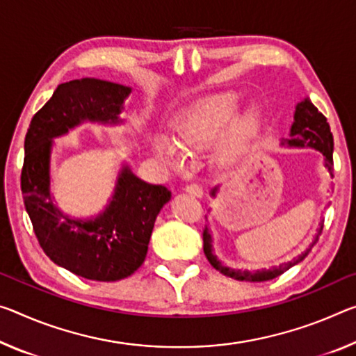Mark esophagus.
I'll list each match as a JSON object with an SVG mask.
<instances>
[{
  "label": "esophagus",
  "mask_w": 356,
  "mask_h": 356,
  "mask_svg": "<svg viewBox=\"0 0 356 356\" xmlns=\"http://www.w3.org/2000/svg\"><path fill=\"white\" fill-rule=\"evenodd\" d=\"M185 191H187V193H190V195H193V196H202V188H201V185L200 184H196V182H188L187 185H185Z\"/></svg>",
  "instance_id": "esophagus-1"
}]
</instances>
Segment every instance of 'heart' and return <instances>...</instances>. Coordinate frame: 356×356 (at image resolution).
<instances>
[{
  "label": "heart",
  "mask_w": 356,
  "mask_h": 356,
  "mask_svg": "<svg viewBox=\"0 0 356 356\" xmlns=\"http://www.w3.org/2000/svg\"><path fill=\"white\" fill-rule=\"evenodd\" d=\"M236 114H238V101H236V98L227 97V95L209 98L191 107L188 112H185L182 117H179L174 122V140L184 150L206 147L229 127ZM253 122H255V117L249 115L245 120H242L231 129L227 143L222 147V154L225 156H229L238 150L241 140L244 139L245 133L252 128ZM154 147L158 152V155L166 158L168 161L179 160L177 147L166 138H155Z\"/></svg>",
  "instance_id": "b5f03b06"
}]
</instances>
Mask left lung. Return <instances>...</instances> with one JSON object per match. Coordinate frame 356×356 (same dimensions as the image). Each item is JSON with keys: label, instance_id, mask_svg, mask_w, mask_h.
Returning a JSON list of instances; mask_svg holds the SVG:
<instances>
[{"label": "left lung", "instance_id": "obj_1", "mask_svg": "<svg viewBox=\"0 0 356 356\" xmlns=\"http://www.w3.org/2000/svg\"><path fill=\"white\" fill-rule=\"evenodd\" d=\"M286 144L300 145V147H302V145H310V147L318 149L321 154L325 155L326 166H328L330 171L332 169V166H334V163H332V145H334V140H332V133L330 129L328 120H326V117L321 114L317 107L310 103V99H304L296 106L295 123H293V127H291V139H286ZM216 191H217V188H213L212 195H216ZM321 229H323V223L320 225L318 234L321 233ZM318 234H317V238H315L314 244L317 242ZM202 242H204L206 257L209 259V263H211L213 268L218 269L220 273H223L225 275H229V277H233V279L252 280V282L270 280V279L277 277V275H280V274H284L285 270H289L291 266H295L296 263L302 261V259L307 257L310 249L314 247V244H312L306 252L302 253L301 257H298L296 259H293V261L286 263V264H280L279 268H273L268 270L266 269L257 270V273H249V270H233L229 268H225L217 261V258L213 257V253H212V244H211L212 239H211V234H209L207 228L202 229Z\"/></svg>", "mask_w": 356, "mask_h": 356}]
</instances>
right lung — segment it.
Wrapping results in <instances>:
<instances>
[{"label":"right lung","instance_id":"right-lung-1","mask_svg":"<svg viewBox=\"0 0 356 356\" xmlns=\"http://www.w3.org/2000/svg\"><path fill=\"white\" fill-rule=\"evenodd\" d=\"M129 92L120 83L90 77L61 83L33 115L25 136L20 187L39 245L54 263L83 279L115 282L131 275L144 263L155 218L171 198L166 187L143 182L128 168L109 207L95 220L63 217L50 198V139L81 120L117 122Z\"/></svg>","mask_w":356,"mask_h":356}]
</instances>
